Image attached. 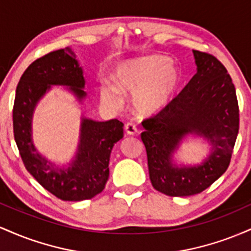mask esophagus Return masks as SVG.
<instances>
[{
  "label": "esophagus",
  "instance_id": "1",
  "mask_svg": "<svg viewBox=\"0 0 251 251\" xmlns=\"http://www.w3.org/2000/svg\"><path fill=\"white\" fill-rule=\"evenodd\" d=\"M125 131H126V133L129 134V135H134V134L138 133L137 126H135V124H133V123H127V124H126V125H125Z\"/></svg>",
  "mask_w": 251,
  "mask_h": 251
}]
</instances>
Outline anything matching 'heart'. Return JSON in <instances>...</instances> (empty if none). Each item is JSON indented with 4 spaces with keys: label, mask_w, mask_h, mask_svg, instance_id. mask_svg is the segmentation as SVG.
<instances>
[{
    "label": "heart",
    "mask_w": 251,
    "mask_h": 251,
    "mask_svg": "<svg viewBox=\"0 0 251 251\" xmlns=\"http://www.w3.org/2000/svg\"><path fill=\"white\" fill-rule=\"evenodd\" d=\"M179 82V72L169 57L152 55L120 63L116 72V83L102 82L100 96L105 102L119 106L123 94H134L138 112L153 114L168 105Z\"/></svg>",
    "instance_id": "b5f03b06"
}]
</instances>
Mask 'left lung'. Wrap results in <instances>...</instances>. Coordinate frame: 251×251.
Listing matches in <instances>:
<instances>
[{
	"label": "left lung",
	"mask_w": 251,
	"mask_h": 251,
	"mask_svg": "<svg viewBox=\"0 0 251 251\" xmlns=\"http://www.w3.org/2000/svg\"><path fill=\"white\" fill-rule=\"evenodd\" d=\"M192 51L197 73L159 113L142 123L150 179L171 197L200 194L226 171L240 127L236 89L226 68L211 54ZM190 134L208 140L212 152L200 166L177 167L172 157Z\"/></svg>",
	"instance_id": "left-lung-1"
}]
</instances>
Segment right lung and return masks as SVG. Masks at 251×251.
Returning a JSON list of instances; mask_svg holds the SVG:
<instances>
[{"label": "right lung", "mask_w": 251, "mask_h": 251, "mask_svg": "<svg viewBox=\"0 0 251 251\" xmlns=\"http://www.w3.org/2000/svg\"><path fill=\"white\" fill-rule=\"evenodd\" d=\"M51 86H67L81 101L86 98L83 71L70 47L50 51L30 63L16 87L13 108L14 138L25 169L50 194L62 201L91 200L105 189L109 155L124 137V124L82 118L80 142L68 168H59L39 153L31 139V120L37 102Z\"/></svg>", "instance_id": "obj_1"}]
</instances>
